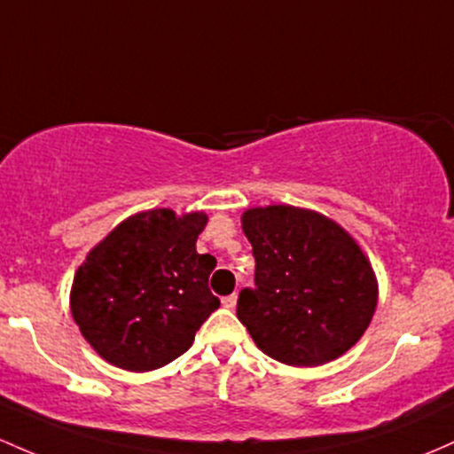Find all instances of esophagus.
<instances>
[{
    "mask_svg": "<svg viewBox=\"0 0 454 454\" xmlns=\"http://www.w3.org/2000/svg\"><path fill=\"white\" fill-rule=\"evenodd\" d=\"M222 303H223V308H228V310H235V306H237V295H235V293H232V295L223 297Z\"/></svg>",
    "mask_w": 454,
    "mask_h": 454,
    "instance_id": "obj_1",
    "label": "esophagus"
}]
</instances>
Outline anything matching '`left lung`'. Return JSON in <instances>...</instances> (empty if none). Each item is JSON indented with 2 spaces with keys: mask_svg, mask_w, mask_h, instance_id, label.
I'll use <instances>...</instances> for the list:
<instances>
[{
  "mask_svg": "<svg viewBox=\"0 0 454 454\" xmlns=\"http://www.w3.org/2000/svg\"><path fill=\"white\" fill-rule=\"evenodd\" d=\"M241 226L256 288L239 293L237 317L258 348L288 366H321L347 353L380 293L356 239L333 219L288 204L247 208Z\"/></svg>",
  "mask_w": 454,
  "mask_h": 454,
  "instance_id": "obj_1",
  "label": "left lung"
}]
</instances>
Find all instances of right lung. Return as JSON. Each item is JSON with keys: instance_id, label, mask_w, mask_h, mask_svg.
I'll use <instances>...</instances> for the list:
<instances>
[{"instance_id": "add662e5", "label": "right lung", "mask_w": 454, "mask_h": 454, "mask_svg": "<svg viewBox=\"0 0 454 454\" xmlns=\"http://www.w3.org/2000/svg\"><path fill=\"white\" fill-rule=\"evenodd\" d=\"M207 219L202 211L176 215L172 208L136 213L74 271L73 318L109 364L131 372L166 366L217 310L208 291L215 258L196 252Z\"/></svg>"}]
</instances>
